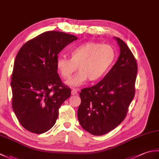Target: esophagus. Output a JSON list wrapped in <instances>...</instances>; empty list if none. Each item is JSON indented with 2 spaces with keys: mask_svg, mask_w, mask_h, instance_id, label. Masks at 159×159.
<instances>
[{
  "mask_svg": "<svg viewBox=\"0 0 159 159\" xmlns=\"http://www.w3.org/2000/svg\"><path fill=\"white\" fill-rule=\"evenodd\" d=\"M72 95H77L78 94V92H77V90L76 89H72Z\"/></svg>",
  "mask_w": 159,
  "mask_h": 159,
  "instance_id": "obj_1",
  "label": "esophagus"
}]
</instances>
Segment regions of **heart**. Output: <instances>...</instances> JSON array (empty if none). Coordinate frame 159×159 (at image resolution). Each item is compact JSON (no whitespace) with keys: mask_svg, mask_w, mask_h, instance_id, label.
I'll return each mask as SVG.
<instances>
[{"mask_svg":"<svg viewBox=\"0 0 159 159\" xmlns=\"http://www.w3.org/2000/svg\"><path fill=\"white\" fill-rule=\"evenodd\" d=\"M70 59L59 57L56 61L57 69L64 80H68L76 72H80L68 83L77 87L87 80L96 82L102 79L114 61L116 54L109 45L87 42L70 50Z\"/></svg>","mask_w":159,"mask_h":159,"instance_id":"heart-1","label":"heart"}]
</instances>
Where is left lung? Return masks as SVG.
<instances>
[{
    "label": "left lung",
    "mask_w": 159,
    "mask_h": 159,
    "mask_svg": "<svg viewBox=\"0 0 159 159\" xmlns=\"http://www.w3.org/2000/svg\"><path fill=\"white\" fill-rule=\"evenodd\" d=\"M120 54L102 80L81 89L78 109L80 126L93 135H102L116 128L126 117L135 93L137 63L126 43L116 38Z\"/></svg>",
    "instance_id": "obj_1"
}]
</instances>
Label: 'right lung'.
<instances>
[{
	"instance_id": "obj_1",
	"label": "right lung",
	"mask_w": 159,
	"mask_h": 159,
	"mask_svg": "<svg viewBox=\"0 0 159 159\" xmlns=\"http://www.w3.org/2000/svg\"><path fill=\"white\" fill-rule=\"evenodd\" d=\"M76 39L63 32L46 31L26 42L17 54L12 108L26 130L42 134L55 125L59 109L71 96V89L61 80L56 61L61 50Z\"/></svg>"
}]
</instances>
